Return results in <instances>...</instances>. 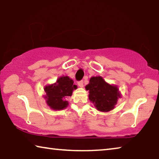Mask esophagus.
Returning <instances> with one entry per match:
<instances>
[{"label": "esophagus", "instance_id": "esophagus-1", "mask_svg": "<svg viewBox=\"0 0 159 159\" xmlns=\"http://www.w3.org/2000/svg\"><path fill=\"white\" fill-rule=\"evenodd\" d=\"M78 85H79V87L83 88V80H80V81L78 82Z\"/></svg>", "mask_w": 159, "mask_h": 159}]
</instances>
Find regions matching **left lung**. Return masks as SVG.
Here are the masks:
<instances>
[{
	"label": "left lung",
	"instance_id": "left-lung-1",
	"mask_svg": "<svg viewBox=\"0 0 159 159\" xmlns=\"http://www.w3.org/2000/svg\"><path fill=\"white\" fill-rule=\"evenodd\" d=\"M89 90V99L99 111L107 112L114 108L120 93L116 85L107 83L101 76L91 77L85 86Z\"/></svg>",
	"mask_w": 159,
	"mask_h": 159
}]
</instances>
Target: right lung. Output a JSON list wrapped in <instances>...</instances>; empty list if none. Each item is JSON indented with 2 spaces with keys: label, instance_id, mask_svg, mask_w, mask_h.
I'll list each match as a JSON object with an SVG mask.
<instances>
[{
  "label": "right lung",
  "instance_id": "1",
  "mask_svg": "<svg viewBox=\"0 0 159 159\" xmlns=\"http://www.w3.org/2000/svg\"><path fill=\"white\" fill-rule=\"evenodd\" d=\"M77 85H74V80L69 76H63L57 80L53 84L45 86L44 90L46 95L44 98L50 109L61 110L68 106L69 102L66 101L67 97L71 96L74 90Z\"/></svg>",
  "mask_w": 159,
  "mask_h": 159
}]
</instances>
